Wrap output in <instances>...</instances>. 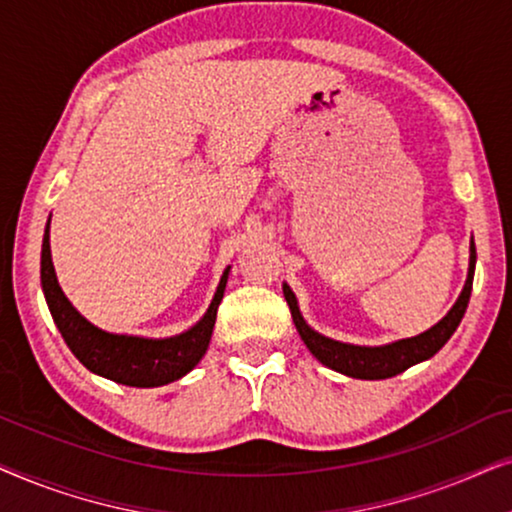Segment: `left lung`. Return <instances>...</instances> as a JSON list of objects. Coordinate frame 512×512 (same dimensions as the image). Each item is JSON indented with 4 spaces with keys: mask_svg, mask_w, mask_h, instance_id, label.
Masks as SVG:
<instances>
[{
    "mask_svg": "<svg viewBox=\"0 0 512 512\" xmlns=\"http://www.w3.org/2000/svg\"><path fill=\"white\" fill-rule=\"evenodd\" d=\"M475 243L470 238V260H468V276L463 283V290L459 299H456L452 309L447 311V316L438 320L433 327H428L426 332H421L417 337L398 339V342L381 344V346H360V344H346L330 339L306 323L302 311H299L295 292L288 288V283H283V295L285 302L290 306L292 320L313 356L330 370L342 372L346 377L353 379H388L395 374L405 372L407 367L424 363V360L433 358L442 346L447 344V339L454 335V330L459 327L463 313H466L470 290H473V276H475Z\"/></svg>",
    "mask_w": 512,
    "mask_h": 512,
    "instance_id": "8db88e82",
    "label": "left lung"
}]
</instances>
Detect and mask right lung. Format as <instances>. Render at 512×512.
<instances>
[{
    "mask_svg": "<svg viewBox=\"0 0 512 512\" xmlns=\"http://www.w3.org/2000/svg\"><path fill=\"white\" fill-rule=\"evenodd\" d=\"M49 229L51 217L46 222L42 241V290L60 335L86 370L124 386L154 388L182 379L199 365V360L208 351L210 337H213L217 306L224 297L231 267L224 269L208 311L189 330L163 339L117 335V332L100 330L98 325L86 320L65 297L56 269H53Z\"/></svg>",
    "mask_w": 512,
    "mask_h": 512,
    "instance_id": "add662e5",
    "label": "right lung"
}]
</instances>
